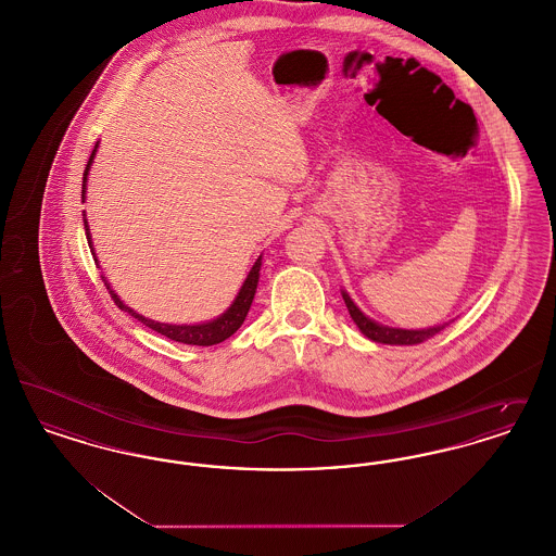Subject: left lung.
<instances>
[{"label": "left lung", "instance_id": "1", "mask_svg": "<svg viewBox=\"0 0 556 556\" xmlns=\"http://www.w3.org/2000/svg\"><path fill=\"white\" fill-rule=\"evenodd\" d=\"M342 295H344L348 313H350L352 320L356 323V327H358V329H361L369 340H372V342H379V344H421L424 340H427V338H433L435 333H440V331L444 329V325H442V327H429V329H417V331H413V329L408 331V329L383 327V325H379V323L370 320L369 317H365V315L361 313V308L352 302V298H350L345 291Z\"/></svg>", "mask_w": 556, "mask_h": 556}]
</instances>
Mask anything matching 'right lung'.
Returning a JSON list of instances; mask_svg holds the SVG:
<instances>
[{
  "label": "right lung",
  "instance_id": "1",
  "mask_svg": "<svg viewBox=\"0 0 556 556\" xmlns=\"http://www.w3.org/2000/svg\"><path fill=\"white\" fill-rule=\"evenodd\" d=\"M96 150H98V143H96ZM96 150L91 152L89 162H87V168H85V173H83V191H80L83 200H85L87 173H89L91 160L96 156ZM83 223H85V233H87V241H89V248H91V238H89L87 220L83 218ZM91 250H93V248H91ZM91 254H93V252H91ZM258 277H261V258L252 266V270H250L248 279L243 281V286H241V290H239L236 302L231 304V308H229L225 315L214 318L211 323H202V325H166V323H156V320L141 317V315H137L135 311H131L129 306H125V304L121 302V298H118L114 291L110 290L106 279H104V283H106V288L110 290V295H112L114 304H116L121 311H125V313H129L131 317L141 320L146 327L154 329L160 336H164V338H168V340H173V342H181V344L214 345L225 342L227 338H231V336L238 331L239 327H241V323L248 317V311H250V306H252V300H254V293H256V286H258Z\"/></svg>",
  "mask_w": 556,
  "mask_h": 556
}]
</instances>
